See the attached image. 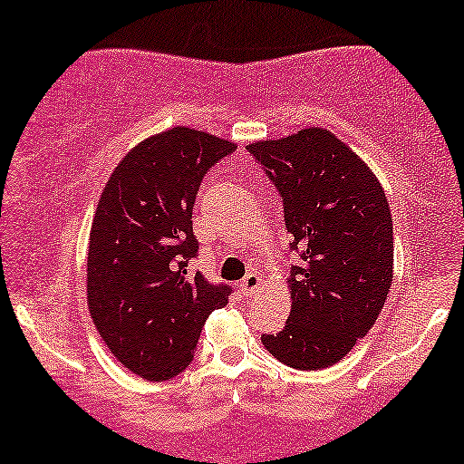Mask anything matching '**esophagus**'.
<instances>
[{"instance_id":"1","label":"esophagus","mask_w":464,"mask_h":464,"mask_svg":"<svg viewBox=\"0 0 464 464\" xmlns=\"http://www.w3.org/2000/svg\"><path fill=\"white\" fill-rule=\"evenodd\" d=\"M240 287L245 295H253L263 287V279L259 277V273H248V276L240 282Z\"/></svg>"}]
</instances>
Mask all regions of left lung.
I'll use <instances>...</instances> for the list:
<instances>
[{
    "label": "left lung",
    "instance_id": "obj_1",
    "mask_svg": "<svg viewBox=\"0 0 464 464\" xmlns=\"http://www.w3.org/2000/svg\"><path fill=\"white\" fill-rule=\"evenodd\" d=\"M284 199L292 267L285 326L261 341L295 370H323L376 323L392 284V219L381 182L326 129L248 143Z\"/></svg>",
    "mask_w": 464,
    "mask_h": 464
}]
</instances>
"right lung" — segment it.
Segmentation results:
<instances>
[{
	"mask_svg": "<svg viewBox=\"0 0 464 464\" xmlns=\"http://www.w3.org/2000/svg\"><path fill=\"white\" fill-rule=\"evenodd\" d=\"M234 150L216 135L172 127L129 151L98 201L88 308L111 353L146 381H169L193 362L205 321L232 294L187 267L199 253L197 191Z\"/></svg>",
	"mask_w": 464,
	"mask_h": 464,
	"instance_id": "obj_1",
	"label": "right lung"
}]
</instances>
